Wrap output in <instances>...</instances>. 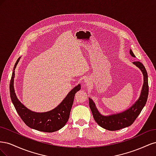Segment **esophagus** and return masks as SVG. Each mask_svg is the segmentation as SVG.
Instances as JSON below:
<instances>
[{
    "instance_id": "esophagus-1",
    "label": "esophagus",
    "mask_w": 156,
    "mask_h": 156,
    "mask_svg": "<svg viewBox=\"0 0 156 156\" xmlns=\"http://www.w3.org/2000/svg\"><path fill=\"white\" fill-rule=\"evenodd\" d=\"M85 82H88V81H87V80H85Z\"/></svg>"
}]
</instances>
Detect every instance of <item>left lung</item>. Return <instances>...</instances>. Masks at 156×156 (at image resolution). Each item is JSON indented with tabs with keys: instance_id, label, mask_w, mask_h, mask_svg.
I'll list each match as a JSON object with an SVG mask.
<instances>
[{
	"instance_id": "1",
	"label": "left lung",
	"mask_w": 156,
	"mask_h": 156,
	"mask_svg": "<svg viewBox=\"0 0 156 156\" xmlns=\"http://www.w3.org/2000/svg\"><path fill=\"white\" fill-rule=\"evenodd\" d=\"M130 55L135 57L133 51L129 50ZM136 67L139 68L142 72L143 75V85L140 95L137 100L133 105L126 111L117 114H112L105 116L101 115L97 108L95 103L92 99L89 98V106L93 115V117L97 124L103 128L109 131H116L124 127H128L133 123V122L137 118L144 107L148 96V74L144 65L140 62H133Z\"/></svg>"
}]
</instances>
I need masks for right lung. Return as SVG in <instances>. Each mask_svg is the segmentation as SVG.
Returning <instances> with one entry per match:
<instances>
[{
    "label": "right lung",
    "instance_id": "add662e5",
    "mask_svg": "<svg viewBox=\"0 0 156 156\" xmlns=\"http://www.w3.org/2000/svg\"><path fill=\"white\" fill-rule=\"evenodd\" d=\"M20 58L21 57L17 60L14 65L10 84L11 100L18 115L27 126L37 131L51 133L62 128L69 119L75 95L81 89V84H79L77 86L75 87L67 94L62 101L54 109L44 112L32 111L18 100L14 90L15 69Z\"/></svg>",
    "mask_w": 156,
    "mask_h": 156
}]
</instances>
